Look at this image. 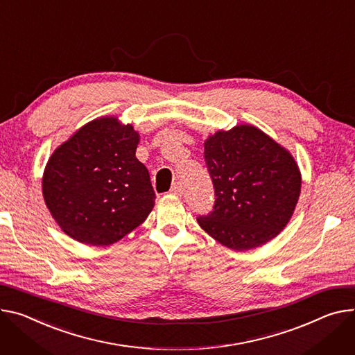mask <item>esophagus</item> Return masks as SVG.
<instances>
[{
  "mask_svg": "<svg viewBox=\"0 0 355 355\" xmlns=\"http://www.w3.org/2000/svg\"><path fill=\"white\" fill-rule=\"evenodd\" d=\"M171 194H174V196H181L182 194V185L180 182H175L171 187Z\"/></svg>",
  "mask_w": 355,
  "mask_h": 355,
  "instance_id": "esophagus-1",
  "label": "esophagus"
}]
</instances>
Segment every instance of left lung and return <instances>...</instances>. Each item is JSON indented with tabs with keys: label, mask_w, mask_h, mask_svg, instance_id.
<instances>
[{
	"label": "left lung",
	"mask_w": 355,
	"mask_h": 355,
	"mask_svg": "<svg viewBox=\"0 0 355 355\" xmlns=\"http://www.w3.org/2000/svg\"><path fill=\"white\" fill-rule=\"evenodd\" d=\"M204 147L215 204L208 215L197 218L200 227L234 250L273 239L292 218L300 196L295 158L249 124L218 132Z\"/></svg>",
	"instance_id": "obj_1"
}]
</instances>
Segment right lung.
<instances>
[{
	"mask_svg": "<svg viewBox=\"0 0 355 355\" xmlns=\"http://www.w3.org/2000/svg\"><path fill=\"white\" fill-rule=\"evenodd\" d=\"M139 135L116 117L96 119L51 155L42 180L48 209L78 242L107 246L146 220L155 194L137 159Z\"/></svg>",
	"mask_w": 355,
	"mask_h": 355,
	"instance_id": "add662e5",
	"label": "right lung"
}]
</instances>
